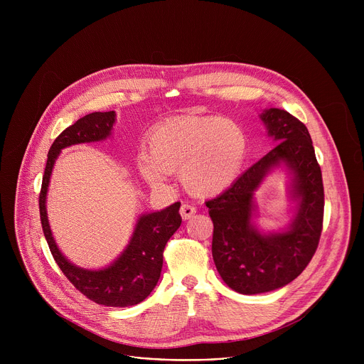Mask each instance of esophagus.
Here are the masks:
<instances>
[{"mask_svg": "<svg viewBox=\"0 0 364 364\" xmlns=\"http://www.w3.org/2000/svg\"><path fill=\"white\" fill-rule=\"evenodd\" d=\"M196 207L191 205V204H187V203H183L181 207H180V215L183 218V220H188L191 219L194 215H196Z\"/></svg>", "mask_w": 364, "mask_h": 364, "instance_id": "esophagus-1", "label": "esophagus"}]
</instances>
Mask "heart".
Returning a JSON list of instances; mask_svg holds the SVG:
<instances>
[{"mask_svg": "<svg viewBox=\"0 0 364 364\" xmlns=\"http://www.w3.org/2000/svg\"><path fill=\"white\" fill-rule=\"evenodd\" d=\"M138 170L154 186L180 170V181L196 197H212L237 177L247 148L245 129L230 118L186 115L167 119L146 138Z\"/></svg>", "mask_w": 364, "mask_h": 364, "instance_id": "obj_1", "label": "heart"}]
</instances>
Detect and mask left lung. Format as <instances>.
Masks as SVG:
<instances>
[{
  "instance_id": "8db88e82",
  "label": "left lung",
  "mask_w": 364,
  "mask_h": 364,
  "mask_svg": "<svg viewBox=\"0 0 364 364\" xmlns=\"http://www.w3.org/2000/svg\"><path fill=\"white\" fill-rule=\"evenodd\" d=\"M261 119L278 145L226 191L205 201L215 226L212 253L218 272L228 287L245 295L269 292L292 282L313 259L324 219L323 176L306 127L278 108L264 111ZM281 164L293 176L297 213L285 232L262 235L250 222L252 193Z\"/></svg>"
}]
</instances>
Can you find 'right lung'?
Listing matches in <instances>:
<instances>
[{
	"label": "right lung",
	"mask_w": 364,
	"mask_h": 364,
	"mask_svg": "<svg viewBox=\"0 0 364 364\" xmlns=\"http://www.w3.org/2000/svg\"><path fill=\"white\" fill-rule=\"evenodd\" d=\"M115 117V111L92 112L68 127L55 139L47 154L38 205L41 228L50 252L73 287L96 304L129 306L144 301L160 279L164 247L181 225L180 201L161 212L139 216L127 249L112 265L99 271L83 269L68 261L51 236L46 212L47 187L60 151L76 144L107 139L111 135Z\"/></svg>",
	"instance_id": "add662e5"
}]
</instances>
